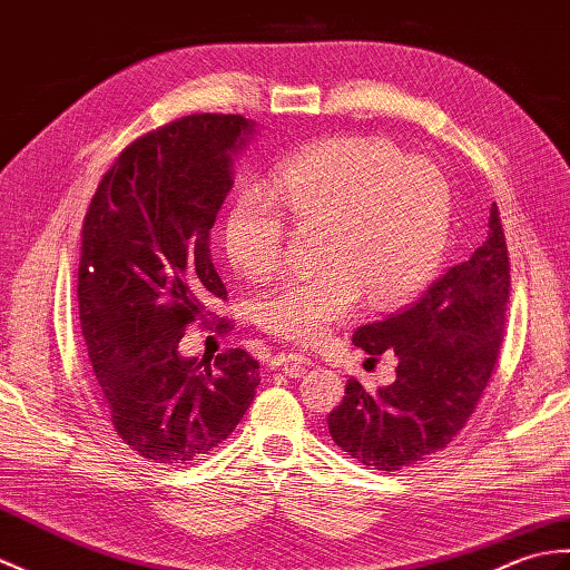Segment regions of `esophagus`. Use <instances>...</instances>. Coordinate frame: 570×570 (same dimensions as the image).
<instances>
[{
    "label": "esophagus",
    "mask_w": 570,
    "mask_h": 570,
    "mask_svg": "<svg viewBox=\"0 0 570 570\" xmlns=\"http://www.w3.org/2000/svg\"><path fill=\"white\" fill-rule=\"evenodd\" d=\"M306 364H308V356L294 350H282L272 356V366L282 368V372L288 376H298Z\"/></svg>",
    "instance_id": "1"
}]
</instances>
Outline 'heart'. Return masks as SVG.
Wrapping results in <instances>:
<instances>
[{"instance_id":"1","label":"heart","mask_w":570,"mask_h":570,"mask_svg":"<svg viewBox=\"0 0 570 570\" xmlns=\"http://www.w3.org/2000/svg\"><path fill=\"white\" fill-rule=\"evenodd\" d=\"M286 215L301 230L321 228V269L288 276L257 298V323L291 342L321 340L352 315L366 291L374 306H395L440 267L452 191L432 163L405 157L381 138H333L288 160L272 196L249 187L225 218V253L253 282L279 269Z\"/></svg>"}]
</instances>
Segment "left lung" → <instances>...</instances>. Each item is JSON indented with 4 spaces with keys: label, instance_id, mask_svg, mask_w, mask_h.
Masks as SVG:
<instances>
[{
    "label": "left lung",
    "instance_id": "8db88e82",
    "mask_svg": "<svg viewBox=\"0 0 570 570\" xmlns=\"http://www.w3.org/2000/svg\"><path fill=\"white\" fill-rule=\"evenodd\" d=\"M510 298V259L498 206L475 253L436 279L413 306L368 323L352 342L399 356L395 381L366 391L350 379L327 415L333 442L379 471L420 464L454 440L479 405L498 362Z\"/></svg>",
    "mask_w": 570,
    "mask_h": 570
}]
</instances>
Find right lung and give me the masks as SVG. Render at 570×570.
I'll return each instance as SVG.
<instances>
[{
  "label": "right lung",
  "instance_id": "add662e5",
  "mask_svg": "<svg viewBox=\"0 0 570 570\" xmlns=\"http://www.w3.org/2000/svg\"><path fill=\"white\" fill-rule=\"evenodd\" d=\"M253 134L237 114L177 118L130 142L87 208L77 298L89 362L114 430L153 464L208 454L259 386L245 350L214 364L179 354L187 325L210 327L225 301L210 228L233 189V155Z\"/></svg>",
  "mask_w": 570,
  "mask_h": 570
}]
</instances>
